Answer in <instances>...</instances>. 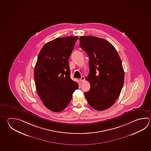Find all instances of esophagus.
Instances as JSON below:
<instances>
[{
  "label": "esophagus",
  "instance_id": "34e87169",
  "mask_svg": "<svg viewBox=\"0 0 151 151\" xmlns=\"http://www.w3.org/2000/svg\"><path fill=\"white\" fill-rule=\"evenodd\" d=\"M84 80H85V78H84V76H82L81 77V78H80V81L81 82H84Z\"/></svg>",
  "mask_w": 151,
  "mask_h": 151
}]
</instances>
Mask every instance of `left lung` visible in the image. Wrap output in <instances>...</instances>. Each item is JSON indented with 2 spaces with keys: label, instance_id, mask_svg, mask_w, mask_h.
Wrapping results in <instances>:
<instances>
[{
  "label": "left lung",
  "instance_id": "8db88e82",
  "mask_svg": "<svg viewBox=\"0 0 151 151\" xmlns=\"http://www.w3.org/2000/svg\"><path fill=\"white\" fill-rule=\"evenodd\" d=\"M80 46L89 58L90 71L86 79L90 89L84 95L88 104L101 111L114 105L122 90L124 73L122 61L113 45L94 36L80 37Z\"/></svg>",
  "mask_w": 151,
  "mask_h": 151
}]
</instances>
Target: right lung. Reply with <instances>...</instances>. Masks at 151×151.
Segmentation results:
<instances>
[{
	"label": "right lung",
	"instance_id": "add662e5",
	"mask_svg": "<svg viewBox=\"0 0 151 151\" xmlns=\"http://www.w3.org/2000/svg\"><path fill=\"white\" fill-rule=\"evenodd\" d=\"M78 36L60 37L46 43L41 49L34 70L37 93L48 109L59 112L71 101L78 88L70 77L69 58Z\"/></svg>",
	"mask_w": 151,
	"mask_h": 151
}]
</instances>
